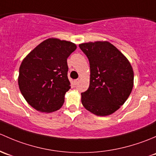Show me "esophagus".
Returning <instances> with one entry per match:
<instances>
[{"instance_id":"esophagus-1","label":"esophagus","mask_w":156,"mask_h":156,"mask_svg":"<svg viewBox=\"0 0 156 156\" xmlns=\"http://www.w3.org/2000/svg\"><path fill=\"white\" fill-rule=\"evenodd\" d=\"M79 82V79H76V80H74V85H76Z\"/></svg>"}]
</instances>
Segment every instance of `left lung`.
<instances>
[{
	"label": "left lung",
	"instance_id": "obj_1",
	"mask_svg": "<svg viewBox=\"0 0 156 156\" xmlns=\"http://www.w3.org/2000/svg\"><path fill=\"white\" fill-rule=\"evenodd\" d=\"M79 46L89 59L91 73L89 89L81 93L82 104L97 115H110L126 101L132 91V67L123 54L107 41Z\"/></svg>",
	"mask_w": 156,
	"mask_h": 156
}]
</instances>
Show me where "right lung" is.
Returning <instances> with one entry per match:
<instances>
[{
  "mask_svg": "<svg viewBox=\"0 0 156 156\" xmlns=\"http://www.w3.org/2000/svg\"><path fill=\"white\" fill-rule=\"evenodd\" d=\"M76 49L74 43L49 38L24 58L19 67V86L32 107L45 113L62 107L70 89L67 58Z\"/></svg>",
  "mask_w": 156,
  "mask_h": 156,
  "instance_id": "1",
  "label": "right lung"
}]
</instances>
